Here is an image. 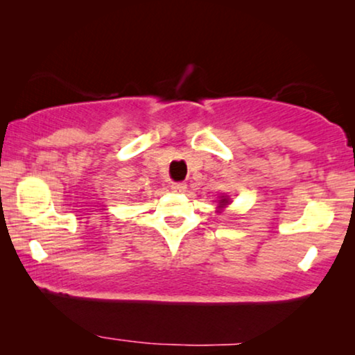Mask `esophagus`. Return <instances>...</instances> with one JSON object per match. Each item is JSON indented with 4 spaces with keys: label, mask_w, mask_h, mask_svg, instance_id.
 <instances>
[{
    "label": "esophagus",
    "mask_w": 355,
    "mask_h": 355,
    "mask_svg": "<svg viewBox=\"0 0 355 355\" xmlns=\"http://www.w3.org/2000/svg\"><path fill=\"white\" fill-rule=\"evenodd\" d=\"M187 186L184 182H173L171 184V191L173 192H186Z\"/></svg>",
    "instance_id": "34e87169"
}]
</instances>
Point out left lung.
Listing matches in <instances>:
<instances>
[{"label":"left lung","mask_w":355,"mask_h":355,"mask_svg":"<svg viewBox=\"0 0 355 355\" xmlns=\"http://www.w3.org/2000/svg\"><path fill=\"white\" fill-rule=\"evenodd\" d=\"M218 203H220V205H218V208H225V207L227 205V203H230V197L223 196V197H221V200L218 202Z\"/></svg>","instance_id":"8db88e82"}]
</instances>
